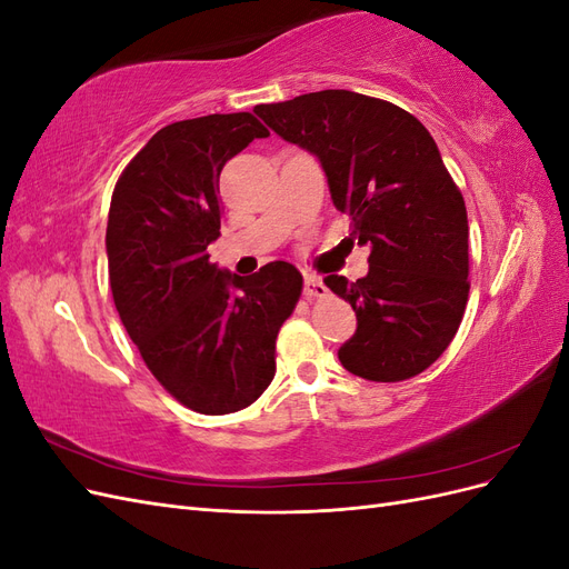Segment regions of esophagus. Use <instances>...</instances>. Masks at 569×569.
Masks as SVG:
<instances>
[{"label":"esophagus","instance_id":"esophagus-1","mask_svg":"<svg viewBox=\"0 0 569 569\" xmlns=\"http://www.w3.org/2000/svg\"><path fill=\"white\" fill-rule=\"evenodd\" d=\"M303 297H306L308 301H316V299H325V297H327V287L322 284V280L318 278V274H306Z\"/></svg>","mask_w":569,"mask_h":569}]
</instances>
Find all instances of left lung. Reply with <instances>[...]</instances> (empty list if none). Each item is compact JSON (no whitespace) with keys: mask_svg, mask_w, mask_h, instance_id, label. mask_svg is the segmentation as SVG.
I'll use <instances>...</instances> for the list:
<instances>
[{"mask_svg":"<svg viewBox=\"0 0 569 569\" xmlns=\"http://www.w3.org/2000/svg\"><path fill=\"white\" fill-rule=\"evenodd\" d=\"M253 111L316 153L337 211L370 247L366 278H325L358 320L341 366L370 382L420 375L449 349L470 295L468 211L432 134L391 101L349 90Z\"/></svg>","mask_w":569,"mask_h":569,"instance_id":"obj_1","label":"left lung"}]
</instances>
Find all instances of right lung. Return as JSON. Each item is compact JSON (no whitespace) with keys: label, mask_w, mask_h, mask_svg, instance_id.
Returning <instances> with one entry per match:
<instances>
[{"label":"right lung","mask_w":569,"mask_h":569,"mask_svg":"<svg viewBox=\"0 0 569 569\" xmlns=\"http://www.w3.org/2000/svg\"><path fill=\"white\" fill-rule=\"evenodd\" d=\"M268 128L211 113L161 128L120 173L107 253L116 311L159 385L189 410L226 416L274 377V341L303 278L284 261L249 278L209 261L220 237V170Z\"/></svg>","instance_id":"1"}]
</instances>
